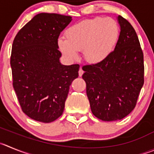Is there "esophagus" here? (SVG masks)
<instances>
[{
  "label": "esophagus",
  "instance_id": "34e87169",
  "mask_svg": "<svg viewBox=\"0 0 154 154\" xmlns=\"http://www.w3.org/2000/svg\"><path fill=\"white\" fill-rule=\"evenodd\" d=\"M78 73H79V76H80V77H81V76L83 75V74H84V70H82V68H80Z\"/></svg>",
  "mask_w": 154,
  "mask_h": 154
}]
</instances>
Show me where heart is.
<instances>
[{
  "label": "heart",
  "instance_id": "obj_1",
  "mask_svg": "<svg viewBox=\"0 0 154 154\" xmlns=\"http://www.w3.org/2000/svg\"><path fill=\"white\" fill-rule=\"evenodd\" d=\"M119 29L111 18H93L70 26L65 31V37L57 39L62 54L70 60L78 57L79 51L87 62L97 64L106 58L114 48Z\"/></svg>",
  "mask_w": 154,
  "mask_h": 154
}]
</instances>
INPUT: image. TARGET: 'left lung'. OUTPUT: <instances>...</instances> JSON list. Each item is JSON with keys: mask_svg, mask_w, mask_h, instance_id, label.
I'll return each instance as SVG.
<instances>
[{"mask_svg": "<svg viewBox=\"0 0 154 154\" xmlns=\"http://www.w3.org/2000/svg\"><path fill=\"white\" fill-rule=\"evenodd\" d=\"M120 34L114 51L82 67L93 114L105 122L121 120L134 109L143 85V54L135 30L118 16Z\"/></svg>", "mask_w": 154, "mask_h": 154, "instance_id": "obj_1", "label": "left lung"}]
</instances>
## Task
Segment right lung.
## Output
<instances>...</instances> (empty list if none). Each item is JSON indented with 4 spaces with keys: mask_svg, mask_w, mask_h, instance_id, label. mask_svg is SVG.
I'll return each instance as SVG.
<instances>
[{
    "mask_svg": "<svg viewBox=\"0 0 154 154\" xmlns=\"http://www.w3.org/2000/svg\"><path fill=\"white\" fill-rule=\"evenodd\" d=\"M72 20L70 16L41 13L16 35L11 66L13 86L22 110L33 120L54 122L62 115L79 64L63 65L57 38Z\"/></svg>",
    "mask_w": 154,
    "mask_h": 154,
    "instance_id": "obj_1",
    "label": "right lung"
}]
</instances>
